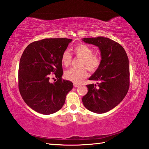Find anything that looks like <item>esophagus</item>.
Returning <instances> with one entry per match:
<instances>
[{"label":"esophagus","mask_w":149,"mask_h":149,"mask_svg":"<svg viewBox=\"0 0 149 149\" xmlns=\"http://www.w3.org/2000/svg\"><path fill=\"white\" fill-rule=\"evenodd\" d=\"M79 86H80V85H79V84H74V87L75 88L78 87Z\"/></svg>","instance_id":"esophagus-1"}]
</instances>
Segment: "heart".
Segmentation results:
<instances>
[{
  "mask_svg": "<svg viewBox=\"0 0 149 149\" xmlns=\"http://www.w3.org/2000/svg\"><path fill=\"white\" fill-rule=\"evenodd\" d=\"M74 54L81 58L80 66H85L89 71L94 72L99 68L101 64V58L99 55L93 54V49L89 46L80 44L76 46L74 48ZM72 57L68 50H65L61 57V62L63 65L68 66L70 64ZM88 72L85 68L80 69H70L65 71L64 77L67 80L80 84L87 78Z\"/></svg>",
  "mask_w": 149,
  "mask_h": 149,
  "instance_id": "obj_1",
  "label": "heart"
}]
</instances>
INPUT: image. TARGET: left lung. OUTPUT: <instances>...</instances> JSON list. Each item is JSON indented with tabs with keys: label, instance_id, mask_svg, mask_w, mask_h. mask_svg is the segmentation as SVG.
Instances as JSON below:
<instances>
[{
	"label": "left lung",
	"instance_id": "8db88e82",
	"mask_svg": "<svg viewBox=\"0 0 149 149\" xmlns=\"http://www.w3.org/2000/svg\"><path fill=\"white\" fill-rule=\"evenodd\" d=\"M86 43L96 46L101 52V64L89 80L88 92L82 98L84 107L92 112L103 113L115 108L124 100L130 87V65L125 49L111 39L104 37L83 38Z\"/></svg>",
	"mask_w": 149,
	"mask_h": 149
}]
</instances>
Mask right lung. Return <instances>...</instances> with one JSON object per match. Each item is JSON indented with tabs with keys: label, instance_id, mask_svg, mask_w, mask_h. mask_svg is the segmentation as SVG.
Listing matches in <instances>:
<instances>
[{
	"label": "right lung",
	"instance_id": "1",
	"mask_svg": "<svg viewBox=\"0 0 149 149\" xmlns=\"http://www.w3.org/2000/svg\"><path fill=\"white\" fill-rule=\"evenodd\" d=\"M71 39L49 38L33 42L22 54L18 69V85L25 103L44 115L61 110L66 95L73 87L63 74L61 57ZM55 74L58 80L50 82L49 74Z\"/></svg>",
	"mask_w": 149,
	"mask_h": 149
}]
</instances>
